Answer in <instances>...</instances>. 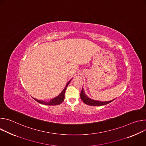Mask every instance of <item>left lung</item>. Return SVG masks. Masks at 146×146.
Returning <instances> with one entry per match:
<instances>
[{
	"label": "left lung",
	"mask_w": 146,
	"mask_h": 146,
	"mask_svg": "<svg viewBox=\"0 0 146 146\" xmlns=\"http://www.w3.org/2000/svg\"><path fill=\"white\" fill-rule=\"evenodd\" d=\"M80 98L81 99V100L83 101L85 104L87 105H90V106H103L107 105V104H109V103L113 102L114 100H110V101H108V102H100V101H98V100H92L91 99H90V98H88L85 94V92L83 90V88H82V90L81 91V94H80Z\"/></svg>",
	"instance_id": "8db88e82"
}]
</instances>
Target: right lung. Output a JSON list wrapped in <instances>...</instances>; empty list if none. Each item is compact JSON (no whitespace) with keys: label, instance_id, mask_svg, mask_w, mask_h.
<instances>
[{"label":"right lung","instance_id":"right-lung-1","mask_svg":"<svg viewBox=\"0 0 146 146\" xmlns=\"http://www.w3.org/2000/svg\"><path fill=\"white\" fill-rule=\"evenodd\" d=\"M70 82V81H69L65 87V88H64V90L62 91V92L56 97H55V98L52 99L49 102H44L42 100H39L36 99H34L36 101H37V102L41 103V104H43V105H49V106H55V105H58L59 104H60L62 102H63L64 101V99H65V93L66 91V90L68 86V84H69V82Z\"/></svg>","mask_w":146,"mask_h":146}]
</instances>
